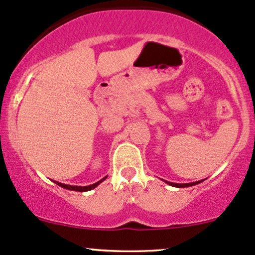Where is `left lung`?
<instances>
[{
	"label": "left lung",
	"instance_id": "8db88e82",
	"mask_svg": "<svg viewBox=\"0 0 255 255\" xmlns=\"http://www.w3.org/2000/svg\"><path fill=\"white\" fill-rule=\"evenodd\" d=\"M165 182L168 183V185L174 186V187H179V188H181V187H190V186H194V185H197V183H199V182H202V181L191 182V183H174V182H169V181H165Z\"/></svg>",
	"mask_w": 255,
	"mask_h": 255
}]
</instances>
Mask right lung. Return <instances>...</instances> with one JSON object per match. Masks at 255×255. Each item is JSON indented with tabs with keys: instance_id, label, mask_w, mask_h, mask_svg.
<instances>
[{
	"instance_id": "right-lung-1",
	"label": "right lung",
	"mask_w": 255,
	"mask_h": 255,
	"mask_svg": "<svg viewBox=\"0 0 255 255\" xmlns=\"http://www.w3.org/2000/svg\"><path fill=\"white\" fill-rule=\"evenodd\" d=\"M106 179H107V176L105 177V179L100 180V181H98V182L92 183V185H90V186H72V185H64V183L57 182V181H54V182H56L57 185H58V186H61V187H63V188H67V190H70V191H78V192H86V191H91V190H94L95 187H97V186L100 185V183L102 182V181H105Z\"/></svg>"
}]
</instances>
